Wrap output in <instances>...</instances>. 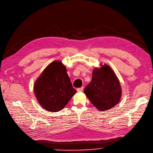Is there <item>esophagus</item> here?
Wrapping results in <instances>:
<instances>
[{"instance_id": "esophagus-1", "label": "esophagus", "mask_w": 153, "mask_h": 153, "mask_svg": "<svg viewBox=\"0 0 153 153\" xmlns=\"http://www.w3.org/2000/svg\"><path fill=\"white\" fill-rule=\"evenodd\" d=\"M83 89H84V88H83V87H82V88L77 89V92H82Z\"/></svg>"}]
</instances>
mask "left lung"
I'll list each match as a JSON object with an SVG mask.
<instances>
[{
	"label": "left lung",
	"instance_id": "8db88e82",
	"mask_svg": "<svg viewBox=\"0 0 153 153\" xmlns=\"http://www.w3.org/2000/svg\"><path fill=\"white\" fill-rule=\"evenodd\" d=\"M84 94L98 111H104L119 103L122 89L113 70L104 64L92 71V81L85 88Z\"/></svg>",
	"mask_w": 153,
	"mask_h": 153
}]
</instances>
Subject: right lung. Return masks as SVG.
<instances>
[{
  "instance_id": "add662e5",
  "label": "right lung",
  "mask_w": 153,
  "mask_h": 153,
  "mask_svg": "<svg viewBox=\"0 0 153 153\" xmlns=\"http://www.w3.org/2000/svg\"><path fill=\"white\" fill-rule=\"evenodd\" d=\"M34 94L41 107L49 112H58L76 93L72 88L67 69L61 61L50 63L36 79Z\"/></svg>"
}]
</instances>
